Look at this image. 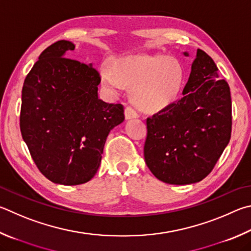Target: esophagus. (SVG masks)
Masks as SVG:
<instances>
[{"label":"esophagus","mask_w":251,"mask_h":251,"mask_svg":"<svg viewBox=\"0 0 251 251\" xmlns=\"http://www.w3.org/2000/svg\"><path fill=\"white\" fill-rule=\"evenodd\" d=\"M125 117H126V120H133V118L138 117V113L136 112L133 107L127 106L125 108Z\"/></svg>","instance_id":"1"}]
</instances>
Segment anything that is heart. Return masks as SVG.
<instances>
[{
	"label": "heart",
	"instance_id": "b5f03b06",
	"mask_svg": "<svg viewBox=\"0 0 251 251\" xmlns=\"http://www.w3.org/2000/svg\"><path fill=\"white\" fill-rule=\"evenodd\" d=\"M112 70L102 67L100 79L111 93L133 86V101L147 113H157L171 106L183 83V68L176 58L163 54H139L115 59Z\"/></svg>",
	"mask_w": 251,
	"mask_h": 251
}]
</instances>
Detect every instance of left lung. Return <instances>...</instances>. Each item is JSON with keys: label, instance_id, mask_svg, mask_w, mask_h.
Listing matches in <instances>:
<instances>
[{"label": "left lung", "instance_id": "left-lung-1", "mask_svg": "<svg viewBox=\"0 0 251 251\" xmlns=\"http://www.w3.org/2000/svg\"><path fill=\"white\" fill-rule=\"evenodd\" d=\"M188 57V52H183ZM183 97L147 118L146 165L169 184H191L213 170L231 134L228 83L220 79L213 59L198 49Z\"/></svg>", "mask_w": 251, "mask_h": 251}]
</instances>
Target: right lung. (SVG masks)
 Wrapping results in <instances>:
<instances>
[{
	"label": "right lung",
	"instance_id": "obj_1",
	"mask_svg": "<svg viewBox=\"0 0 251 251\" xmlns=\"http://www.w3.org/2000/svg\"><path fill=\"white\" fill-rule=\"evenodd\" d=\"M75 47L59 40L45 49L22 90V137L39 171L62 185L92 179L108 134L125 120L122 104L99 99L92 63L65 58Z\"/></svg>",
	"mask_w": 251,
	"mask_h": 251
}]
</instances>
